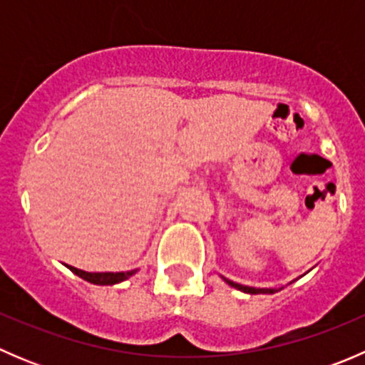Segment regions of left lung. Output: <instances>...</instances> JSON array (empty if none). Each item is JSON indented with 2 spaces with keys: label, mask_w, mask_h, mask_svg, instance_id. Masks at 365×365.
<instances>
[{
  "label": "left lung",
  "mask_w": 365,
  "mask_h": 365,
  "mask_svg": "<svg viewBox=\"0 0 365 365\" xmlns=\"http://www.w3.org/2000/svg\"><path fill=\"white\" fill-rule=\"evenodd\" d=\"M224 281H226L227 284H230V286H233V288L240 289V292H244V293H251V295H259V293H275V289L251 288V286H242V284H237V282H233V281H227V279H224Z\"/></svg>",
  "instance_id": "1"
}]
</instances>
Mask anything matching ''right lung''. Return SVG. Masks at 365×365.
Segmentation results:
<instances>
[{"instance_id": "add662e5", "label": "right lung", "mask_w": 365, "mask_h": 365, "mask_svg": "<svg viewBox=\"0 0 365 365\" xmlns=\"http://www.w3.org/2000/svg\"><path fill=\"white\" fill-rule=\"evenodd\" d=\"M68 268L73 272V274L79 275L81 279H84V281L91 282V284H98V286L118 284V282L121 281H127L128 277H132V275L138 272V270H130V272H116V274H113V272H97V274H91V272L79 270V268H73V267H68Z\"/></svg>"}]
</instances>
